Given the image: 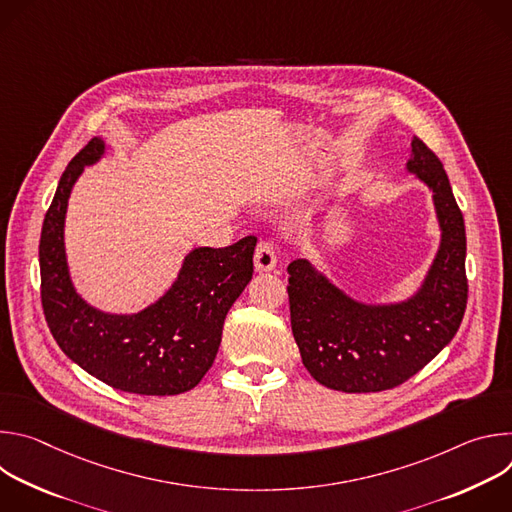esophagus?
Masks as SVG:
<instances>
[{
	"instance_id": "34e87169",
	"label": "esophagus",
	"mask_w": 512,
	"mask_h": 512,
	"mask_svg": "<svg viewBox=\"0 0 512 512\" xmlns=\"http://www.w3.org/2000/svg\"><path fill=\"white\" fill-rule=\"evenodd\" d=\"M255 269L257 271H273L277 267V255L273 251V245L267 241H261L255 251Z\"/></svg>"
}]
</instances>
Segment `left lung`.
<instances>
[{
	"label": "left lung",
	"mask_w": 512,
	"mask_h": 512,
	"mask_svg": "<svg viewBox=\"0 0 512 512\" xmlns=\"http://www.w3.org/2000/svg\"><path fill=\"white\" fill-rule=\"evenodd\" d=\"M405 170L431 192L440 227L435 257L411 296L362 302L336 285L312 257L287 267L291 332L304 367L328 389H393L440 354L462 324L468 300L464 216L442 162L415 135Z\"/></svg>",
	"instance_id": "8db88e82"
}]
</instances>
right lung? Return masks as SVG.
Wrapping results in <instances>:
<instances>
[{"label":"right lung","mask_w":512,"mask_h":512,"mask_svg":"<svg viewBox=\"0 0 512 512\" xmlns=\"http://www.w3.org/2000/svg\"><path fill=\"white\" fill-rule=\"evenodd\" d=\"M105 154V141L93 137L66 166L46 212L40 237L44 316L60 350L105 385L133 395H180L212 367L225 318L253 277L257 239L190 249L172 285L139 312L91 306L70 277L64 223L72 188Z\"/></svg>","instance_id":"right-lung-1"}]
</instances>
